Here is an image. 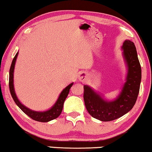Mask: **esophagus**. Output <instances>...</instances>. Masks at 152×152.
I'll return each mask as SVG.
<instances>
[{
    "label": "esophagus",
    "mask_w": 152,
    "mask_h": 152,
    "mask_svg": "<svg viewBox=\"0 0 152 152\" xmlns=\"http://www.w3.org/2000/svg\"><path fill=\"white\" fill-rule=\"evenodd\" d=\"M78 79L81 81H86V73H81L79 74V76H78Z\"/></svg>",
    "instance_id": "esophagus-1"
}]
</instances>
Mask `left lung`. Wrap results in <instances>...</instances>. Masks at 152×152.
<instances>
[{
    "label": "left lung",
    "mask_w": 152,
    "mask_h": 152,
    "mask_svg": "<svg viewBox=\"0 0 152 152\" xmlns=\"http://www.w3.org/2000/svg\"><path fill=\"white\" fill-rule=\"evenodd\" d=\"M123 55L128 67L126 82L122 92L113 101H107L88 86H83V99L86 110L93 118L100 121L116 120L128 113L137 99L142 78V69L134 44L125 40Z\"/></svg>",
    "instance_id": "obj_1"
}]
</instances>
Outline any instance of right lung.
Wrapping results in <instances>:
<instances>
[{"mask_svg":"<svg viewBox=\"0 0 152 152\" xmlns=\"http://www.w3.org/2000/svg\"><path fill=\"white\" fill-rule=\"evenodd\" d=\"M18 52L15 54V57L12 59L11 66L10 68V72H9V88H10V94H11L12 99L14 100L15 103H16L18 107L20 108L27 115H28L30 118L32 120H36L38 122H47L50 121V120H54V119L57 118L58 116L61 115L62 112V109H63L64 103L66 98L67 96H68L69 90H70L71 87L72 86L73 83L69 84L68 86H66L62 91V92L60 94L59 97H58L57 101L54 104V106L49 110L45 111V112H36V111L31 110L28 109L27 107L24 106L23 104H21L19 100L18 99L17 96H16L15 93L14 91V86H13V72H14V68H15V64L16 58H17Z\"/></svg>","mask_w":152,"mask_h":152,"instance_id":"right-lung-1","label":"right lung"}]
</instances>
